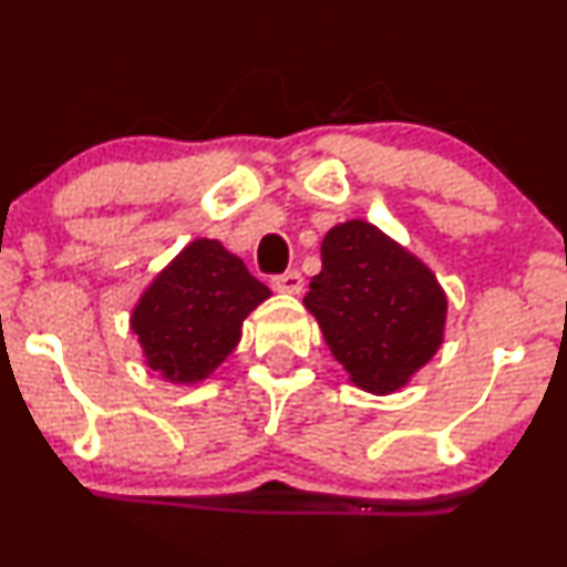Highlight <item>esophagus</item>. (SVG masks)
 <instances>
[{
  "label": "esophagus",
  "instance_id": "1",
  "mask_svg": "<svg viewBox=\"0 0 567 567\" xmlns=\"http://www.w3.org/2000/svg\"><path fill=\"white\" fill-rule=\"evenodd\" d=\"M271 288L285 292V296H298L303 290V277L298 271H285V275L271 279Z\"/></svg>",
  "mask_w": 567,
  "mask_h": 567
}]
</instances>
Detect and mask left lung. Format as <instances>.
Instances as JSON below:
<instances>
[{"instance_id":"left-lung-1","label":"left lung","mask_w":567,"mask_h":567,"mask_svg":"<svg viewBox=\"0 0 567 567\" xmlns=\"http://www.w3.org/2000/svg\"><path fill=\"white\" fill-rule=\"evenodd\" d=\"M303 306L349 381L370 394L408 386L445 341L447 296L434 271L360 218L324 234Z\"/></svg>"}]
</instances>
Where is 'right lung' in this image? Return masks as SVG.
I'll list each match as a JSON object with an SVG mask.
<instances>
[{
    "mask_svg": "<svg viewBox=\"0 0 567 567\" xmlns=\"http://www.w3.org/2000/svg\"><path fill=\"white\" fill-rule=\"evenodd\" d=\"M269 296L243 258L199 237L141 292L130 328L148 368L175 386H194L237 349L245 317Z\"/></svg>",
    "mask_w": 567,
    "mask_h": 567,
    "instance_id": "1",
    "label": "right lung"
}]
</instances>
